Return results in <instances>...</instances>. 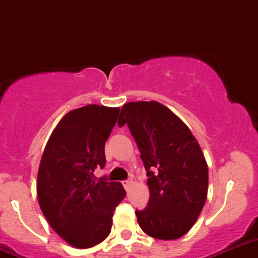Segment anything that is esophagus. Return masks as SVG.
Returning <instances> with one entry per match:
<instances>
[{
    "instance_id": "34e87169",
    "label": "esophagus",
    "mask_w": 258,
    "mask_h": 258,
    "mask_svg": "<svg viewBox=\"0 0 258 258\" xmlns=\"http://www.w3.org/2000/svg\"><path fill=\"white\" fill-rule=\"evenodd\" d=\"M132 183H134V181H132V179H126V181H122V184H123V187L126 191H128Z\"/></svg>"
}]
</instances>
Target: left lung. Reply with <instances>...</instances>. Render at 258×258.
I'll list each match as a JSON object with an SVG mask.
<instances>
[{"instance_id": "8db88e82", "label": "left lung", "mask_w": 258, "mask_h": 258, "mask_svg": "<svg viewBox=\"0 0 258 258\" xmlns=\"http://www.w3.org/2000/svg\"><path fill=\"white\" fill-rule=\"evenodd\" d=\"M128 126L141 152L150 200L136 210L145 233L158 240L182 237L196 223L207 199L209 168L188 127L156 101L124 103L118 126Z\"/></svg>"}]
</instances>
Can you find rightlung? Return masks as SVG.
<instances>
[{
  "label": "right lung",
  "instance_id": "1",
  "mask_svg": "<svg viewBox=\"0 0 258 258\" xmlns=\"http://www.w3.org/2000/svg\"><path fill=\"white\" fill-rule=\"evenodd\" d=\"M118 112L98 105L70 111L41 158L38 204L54 232L76 248H90L110 235L114 209L126 196L119 182L96 181L93 175L105 167V144Z\"/></svg>",
  "mask_w": 258,
  "mask_h": 258
}]
</instances>
